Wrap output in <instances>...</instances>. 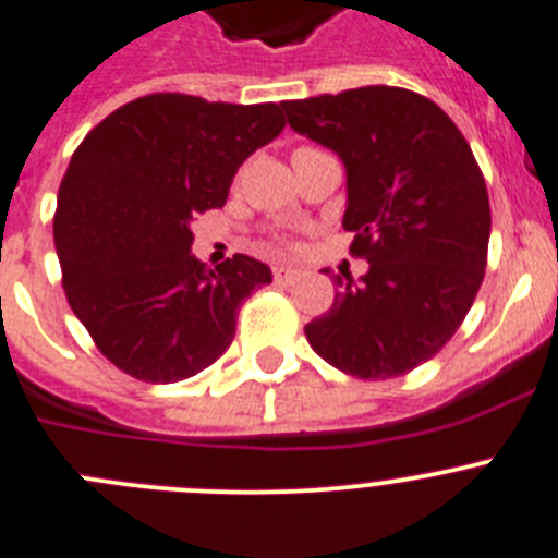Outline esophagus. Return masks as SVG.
<instances>
[{"label": "esophagus", "mask_w": 558, "mask_h": 558, "mask_svg": "<svg viewBox=\"0 0 558 558\" xmlns=\"http://www.w3.org/2000/svg\"><path fill=\"white\" fill-rule=\"evenodd\" d=\"M272 278H275V283L289 286V283H294V280L300 278V272H298V269H291V267H272Z\"/></svg>", "instance_id": "1"}]
</instances>
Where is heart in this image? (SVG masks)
Here are the masks:
<instances>
[{
    "instance_id": "b5f03b06",
    "label": "heart",
    "mask_w": 558,
    "mask_h": 558,
    "mask_svg": "<svg viewBox=\"0 0 558 558\" xmlns=\"http://www.w3.org/2000/svg\"><path fill=\"white\" fill-rule=\"evenodd\" d=\"M305 153H319V149H314V147H298V149H294V155H305ZM294 155H291V158H294Z\"/></svg>"
}]
</instances>
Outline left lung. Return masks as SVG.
<instances>
[{
  "label": "left lung",
  "mask_w": 558,
  "mask_h": 558,
  "mask_svg": "<svg viewBox=\"0 0 558 558\" xmlns=\"http://www.w3.org/2000/svg\"><path fill=\"white\" fill-rule=\"evenodd\" d=\"M283 108L344 160L341 225L355 233L350 255L369 260L361 283L336 275L333 305L305 339L353 378L411 373L453 339L484 283L492 214L478 160L453 119L409 88L364 85Z\"/></svg>",
  "instance_id": "left-lung-1"
}]
</instances>
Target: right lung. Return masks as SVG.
<instances>
[{
  "mask_svg": "<svg viewBox=\"0 0 558 558\" xmlns=\"http://www.w3.org/2000/svg\"><path fill=\"white\" fill-rule=\"evenodd\" d=\"M280 105L147 94L105 117L60 180L54 250L63 291L99 353L144 384H174L230 348L267 264L194 258L192 219L222 208L233 174L269 144Z\"/></svg>",
  "mask_w": 558,
  "mask_h": 558,
  "instance_id": "right-lung-1",
  "label": "right lung"
}]
</instances>
